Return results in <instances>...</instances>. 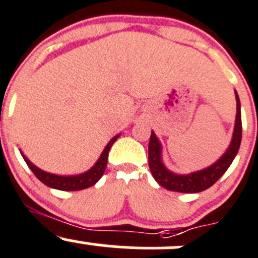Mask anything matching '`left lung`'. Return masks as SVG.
Segmentation results:
<instances>
[{
    "mask_svg": "<svg viewBox=\"0 0 258 258\" xmlns=\"http://www.w3.org/2000/svg\"><path fill=\"white\" fill-rule=\"evenodd\" d=\"M237 101V114H236V124H234L233 137L229 147L224 152L223 156L211 165L207 169L201 171L191 172L187 175L174 174L170 170L165 167L161 160V144L156 137L155 132H151L149 142V166L151 170V174L154 179L159 182L165 189L171 190V191L179 192H199L211 187L224 172L231 166L232 161L236 157L237 152L239 150L242 140V118H241V103H239V97L236 92Z\"/></svg>",
    "mask_w": 258,
    "mask_h": 258,
    "instance_id": "left-lung-1",
    "label": "left lung"
}]
</instances>
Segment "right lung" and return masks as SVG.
<instances>
[{"label": "right lung", "instance_id": "add662e5", "mask_svg": "<svg viewBox=\"0 0 258 258\" xmlns=\"http://www.w3.org/2000/svg\"><path fill=\"white\" fill-rule=\"evenodd\" d=\"M119 137V135L114 136L111 141L107 144V146L104 147L103 152L99 156L98 161L93 165L92 169H89L88 171L83 172V174L79 175H73V176H61V175H55V174H50V172L44 171V170L39 169L37 166H35L24 154L22 157L26 161L27 166L31 169V171L34 172L35 176L40 180L41 182H44L45 185L50 187H54V189L57 190H64V191H76V190H82V189H87V187L92 186V185L96 184L99 179L103 175L104 170H106L107 166V161H108V152L109 149L112 147L113 142L116 141L117 139Z\"/></svg>", "mask_w": 258, "mask_h": 258}]
</instances>
